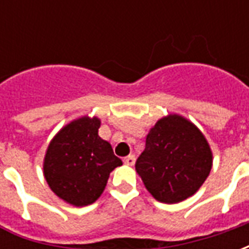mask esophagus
<instances>
[{
  "mask_svg": "<svg viewBox=\"0 0 249 249\" xmlns=\"http://www.w3.org/2000/svg\"><path fill=\"white\" fill-rule=\"evenodd\" d=\"M135 156L133 155H129V156L124 157V164L125 165H133L135 164Z\"/></svg>",
  "mask_w": 249,
  "mask_h": 249,
  "instance_id": "obj_1",
  "label": "esophagus"
}]
</instances>
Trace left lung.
<instances>
[{
    "label": "left lung",
    "instance_id": "obj_1",
    "mask_svg": "<svg viewBox=\"0 0 249 249\" xmlns=\"http://www.w3.org/2000/svg\"><path fill=\"white\" fill-rule=\"evenodd\" d=\"M212 168V151L189 120L169 114L146 136L136 171L157 201L176 204L197 192Z\"/></svg>",
    "mask_w": 249,
    "mask_h": 249
}]
</instances>
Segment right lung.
Listing matches in <instances>:
<instances>
[{
    "label": "right lung",
    "instance_id": "obj_1",
    "mask_svg": "<svg viewBox=\"0 0 249 249\" xmlns=\"http://www.w3.org/2000/svg\"><path fill=\"white\" fill-rule=\"evenodd\" d=\"M97 117H80L65 125L46 149L44 176L57 196L76 207L94 203L110 172L123 165L112 145L98 136Z\"/></svg>",
    "mask_w": 249,
    "mask_h": 249
}]
</instances>
